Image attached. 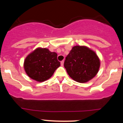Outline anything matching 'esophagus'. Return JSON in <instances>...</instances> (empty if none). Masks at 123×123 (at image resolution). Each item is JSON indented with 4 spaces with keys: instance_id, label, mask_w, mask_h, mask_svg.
<instances>
[{
    "instance_id": "obj_1",
    "label": "esophagus",
    "mask_w": 123,
    "mask_h": 123,
    "mask_svg": "<svg viewBox=\"0 0 123 123\" xmlns=\"http://www.w3.org/2000/svg\"><path fill=\"white\" fill-rule=\"evenodd\" d=\"M63 65H64V61H62L61 62V66H62V67H63Z\"/></svg>"
}]
</instances>
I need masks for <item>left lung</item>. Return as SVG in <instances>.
Here are the masks:
<instances>
[{"instance_id": "8db88e82", "label": "left lung", "mask_w": 123, "mask_h": 123, "mask_svg": "<svg viewBox=\"0 0 123 123\" xmlns=\"http://www.w3.org/2000/svg\"><path fill=\"white\" fill-rule=\"evenodd\" d=\"M100 66L98 55L85 45L73 47L64 63L69 77L80 83H85L93 79L98 73Z\"/></svg>"}]
</instances>
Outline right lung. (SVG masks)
Segmentation results:
<instances>
[{
    "label": "right lung",
    "instance_id": "obj_1",
    "mask_svg": "<svg viewBox=\"0 0 123 123\" xmlns=\"http://www.w3.org/2000/svg\"><path fill=\"white\" fill-rule=\"evenodd\" d=\"M60 66L56 52L42 47H37L28 54L23 64L26 74L37 82H44L50 78Z\"/></svg>",
    "mask_w": 123,
    "mask_h": 123
}]
</instances>
